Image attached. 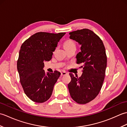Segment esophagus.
Returning a JSON list of instances; mask_svg holds the SVG:
<instances>
[{
  "label": "esophagus",
  "instance_id": "obj_1",
  "mask_svg": "<svg viewBox=\"0 0 127 127\" xmlns=\"http://www.w3.org/2000/svg\"><path fill=\"white\" fill-rule=\"evenodd\" d=\"M67 74H68L66 72L64 71H63L61 72V76H64V75H67Z\"/></svg>",
  "mask_w": 127,
  "mask_h": 127
}]
</instances>
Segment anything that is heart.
<instances>
[{
	"mask_svg": "<svg viewBox=\"0 0 127 127\" xmlns=\"http://www.w3.org/2000/svg\"><path fill=\"white\" fill-rule=\"evenodd\" d=\"M72 46H75V43L73 40H68L64 42V47H72Z\"/></svg>",
	"mask_w": 127,
	"mask_h": 127,
	"instance_id": "1",
	"label": "heart"
}]
</instances>
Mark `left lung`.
Wrapping results in <instances>:
<instances>
[{"instance_id": "1", "label": "left lung", "mask_w": 127, "mask_h": 127, "mask_svg": "<svg viewBox=\"0 0 127 127\" xmlns=\"http://www.w3.org/2000/svg\"><path fill=\"white\" fill-rule=\"evenodd\" d=\"M70 39L81 45V52L76 56V63L81 64L82 74L80 77L69 75L70 94L75 101L85 104L98 95L103 83L107 65L105 48L100 38L88 29L69 33Z\"/></svg>"}]
</instances>
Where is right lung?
Instances as JSON below:
<instances>
[{
  "label": "right lung",
  "mask_w": 127,
  "mask_h": 127,
  "mask_svg": "<svg viewBox=\"0 0 127 127\" xmlns=\"http://www.w3.org/2000/svg\"><path fill=\"white\" fill-rule=\"evenodd\" d=\"M65 33L38 32L21 46L17 63L20 82L26 95L35 102H45L52 95L61 73H45L44 62L52 59L53 52Z\"/></svg>",
  "instance_id": "1"
}]
</instances>
